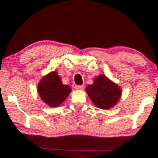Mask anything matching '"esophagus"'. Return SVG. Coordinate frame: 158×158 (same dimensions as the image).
<instances>
[{"label":"esophagus","mask_w":158,"mask_h":158,"mask_svg":"<svg viewBox=\"0 0 158 158\" xmlns=\"http://www.w3.org/2000/svg\"><path fill=\"white\" fill-rule=\"evenodd\" d=\"M85 85H75V88L77 90H83L84 89Z\"/></svg>","instance_id":"esophagus-1"}]
</instances>
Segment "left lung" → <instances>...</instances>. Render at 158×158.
I'll return each mask as SVG.
<instances>
[{"label":"left lung","mask_w":158,"mask_h":158,"mask_svg":"<svg viewBox=\"0 0 158 158\" xmlns=\"http://www.w3.org/2000/svg\"><path fill=\"white\" fill-rule=\"evenodd\" d=\"M85 91L95 106L102 109L111 108L118 102L122 95L118 85L104 75L97 77L94 83L89 85Z\"/></svg>","instance_id":"left-lung-1"}]
</instances>
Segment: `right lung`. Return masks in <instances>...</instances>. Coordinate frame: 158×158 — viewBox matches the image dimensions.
<instances>
[{"mask_svg":"<svg viewBox=\"0 0 158 158\" xmlns=\"http://www.w3.org/2000/svg\"><path fill=\"white\" fill-rule=\"evenodd\" d=\"M38 93L44 103L50 107H57L71 92L68 85H64L56 71L43 77L38 84Z\"/></svg>","mask_w":158,"mask_h":158,"instance_id":"obj_1","label":"right lung"}]
</instances>
